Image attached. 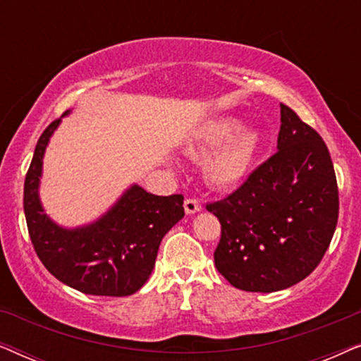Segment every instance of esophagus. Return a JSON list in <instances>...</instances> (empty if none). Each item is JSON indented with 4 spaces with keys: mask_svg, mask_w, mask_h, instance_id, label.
<instances>
[{
    "mask_svg": "<svg viewBox=\"0 0 361 361\" xmlns=\"http://www.w3.org/2000/svg\"><path fill=\"white\" fill-rule=\"evenodd\" d=\"M184 209H185V214L192 215V214H197V212H200L202 210V205H200V202L197 200V199H187L184 202Z\"/></svg>",
    "mask_w": 361,
    "mask_h": 361,
    "instance_id": "34e87169",
    "label": "esophagus"
}]
</instances>
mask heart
<instances>
[{
    "mask_svg": "<svg viewBox=\"0 0 361 361\" xmlns=\"http://www.w3.org/2000/svg\"><path fill=\"white\" fill-rule=\"evenodd\" d=\"M259 135L253 128H240L233 116H220L207 121L197 133L190 151L209 157L205 174L212 184L221 189L233 187L243 180L258 149Z\"/></svg>",
    "mask_w": 361,
    "mask_h": 361,
    "instance_id": "1",
    "label": "heart"
}]
</instances>
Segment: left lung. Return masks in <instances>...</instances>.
<instances>
[{
  "instance_id": "8db88e82",
  "label": "left lung",
  "mask_w": 361,
  "mask_h": 361,
  "mask_svg": "<svg viewBox=\"0 0 361 361\" xmlns=\"http://www.w3.org/2000/svg\"><path fill=\"white\" fill-rule=\"evenodd\" d=\"M207 210L220 220L214 258L231 286L274 293L298 284L324 258L338 220L337 179L324 140L281 103L278 152Z\"/></svg>"
}]
</instances>
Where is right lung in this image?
<instances>
[{
	"label": "right lung",
	"mask_w": 361,
	"mask_h": 361,
	"mask_svg": "<svg viewBox=\"0 0 361 361\" xmlns=\"http://www.w3.org/2000/svg\"><path fill=\"white\" fill-rule=\"evenodd\" d=\"M61 120L39 137L24 180V214L34 250L54 278L80 293L135 294L149 279L164 235L184 216V195H154L135 184L92 224L77 228L57 225L44 214L39 184L44 152Z\"/></svg>",
	"instance_id": "add662e5"
}]
</instances>
